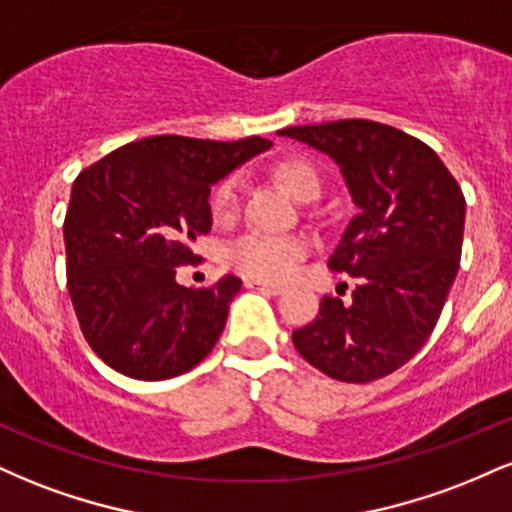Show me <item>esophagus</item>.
<instances>
[{"label": "esophagus", "instance_id": "1", "mask_svg": "<svg viewBox=\"0 0 512 512\" xmlns=\"http://www.w3.org/2000/svg\"><path fill=\"white\" fill-rule=\"evenodd\" d=\"M248 286H250V289H260V291H264V293H269V296H279V293H284V286L272 284V281H257V279H252V281H248Z\"/></svg>", "mask_w": 512, "mask_h": 512}]
</instances>
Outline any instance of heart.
I'll return each instance as SVG.
<instances>
[{"mask_svg": "<svg viewBox=\"0 0 512 512\" xmlns=\"http://www.w3.org/2000/svg\"><path fill=\"white\" fill-rule=\"evenodd\" d=\"M276 180L286 192L296 199L308 195H320V173L308 158L291 156L276 163ZM238 209V180L226 178L214 185L209 195V214L214 221H231ZM308 252V243L296 236H262V233H248L228 245L226 262L236 272L257 281H284L296 272L298 262Z\"/></svg>", "mask_w": 512, "mask_h": 512, "instance_id": "b5f03b06", "label": "heart"}]
</instances>
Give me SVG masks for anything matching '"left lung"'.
<instances>
[{
    "instance_id": "1",
    "label": "left lung",
    "mask_w": 512,
    "mask_h": 512,
    "mask_svg": "<svg viewBox=\"0 0 512 512\" xmlns=\"http://www.w3.org/2000/svg\"><path fill=\"white\" fill-rule=\"evenodd\" d=\"M279 137L330 156L358 207L330 257L334 272L358 279L354 301L322 298L293 344L342 383L385 378L431 337L460 269V185L431 146L380 122L286 127Z\"/></svg>"
}]
</instances>
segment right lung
<instances>
[{
	"label": "right lung",
	"instance_id": "1",
	"mask_svg": "<svg viewBox=\"0 0 512 512\" xmlns=\"http://www.w3.org/2000/svg\"><path fill=\"white\" fill-rule=\"evenodd\" d=\"M272 149L161 134L120 146L81 170L64 219L67 286L81 332L117 373L168 380L204 361L243 286L226 274L209 289L180 286L192 245L211 231V185Z\"/></svg>",
	"mask_w": 512,
	"mask_h": 512
}]
</instances>
